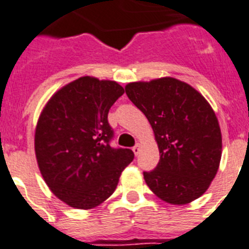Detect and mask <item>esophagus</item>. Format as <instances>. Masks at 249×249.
<instances>
[{
	"instance_id": "34e87169",
	"label": "esophagus",
	"mask_w": 249,
	"mask_h": 249,
	"mask_svg": "<svg viewBox=\"0 0 249 249\" xmlns=\"http://www.w3.org/2000/svg\"><path fill=\"white\" fill-rule=\"evenodd\" d=\"M132 150H133L134 156H138V154H140V152H141V145L140 144L134 145V147L132 148Z\"/></svg>"
}]
</instances>
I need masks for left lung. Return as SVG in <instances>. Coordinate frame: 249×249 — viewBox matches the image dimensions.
<instances>
[{"label": "left lung", "instance_id": "obj_1", "mask_svg": "<svg viewBox=\"0 0 249 249\" xmlns=\"http://www.w3.org/2000/svg\"><path fill=\"white\" fill-rule=\"evenodd\" d=\"M128 99L152 126L160 159L144 180L159 199L185 205L209 189L222 154L218 120L207 100L189 84L160 77L126 85Z\"/></svg>", "mask_w": 249, "mask_h": 249}]
</instances>
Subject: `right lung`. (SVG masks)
Here are the masks:
<instances>
[{"mask_svg":"<svg viewBox=\"0 0 249 249\" xmlns=\"http://www.w3.org/2000/svg\"><path fill=\"white\" fill-rule=\"evenodd\" d=\"M123 92L116 81L83 76L59 89L40 112L36 163L50 191L70 207L91 210L106 201L133 160L131 149L109 145L107 115Z\"/></svg>","mask_w":249,"mask_h":249,"instance_id":"obj_1","label":"right lung"}]
</instances>
